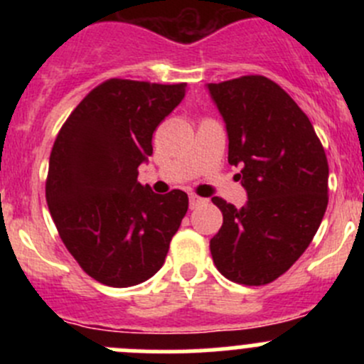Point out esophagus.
I'll return each mask as SVG.
<instances>
[{
    "label": "esophagus",
    "mask_w": 364,
    "mask_h": 364,
    "mask_svg": "<svg viewBox=\"0 0 364 364\" xmlns=\"http://www.w3.org/2000/svg\"><path fill=\"white\" fill-rule=\"evenodd\" d=\"M208 203V199H204V197H199V196H196V193H192V196H190V208H199V205H203V204H205Z\"/></svg>",
    "instance_id": "1"
}]
</instances>
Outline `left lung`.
<instances>
[{
    "instance_id": "obj_1",
    "label": "left lung",
    "mask_w": 364,
    "mask_h": 364,
    "mask_svg": "<svg viewBox=\"0 0 364 364\" xmlns=\"http://www.w3.org/2000/svg\"><path fill=\"white\" fill-rule=\"evenodd\" d=\"M225 121L229 164L247 190L243 208L213 197L223 223L209 241L216 269L230 282L266 285L314 240L328 208L329 167L308 116L262 75L208 84Z\"/></svg>"
}]
</instances>
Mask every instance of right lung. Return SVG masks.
<instances>
[{"label": "right lung", "instance_id": "obj_1", "mask_svg": "<svg viewBox=\"0 0 364 364\" xmlns=\"http://www.w3.org/2000/svg\"><path fill=\"white\" fill-rule=\"evenodd\" d=\"M186 84L109 79L73 109L49 159L46 199L67 250L109 287H132L164 266L188 209L181 190L159 196L137 181L153 132Z\"/></svg>", "mask_w": 364, "mask_h": 364}]
</instances>
